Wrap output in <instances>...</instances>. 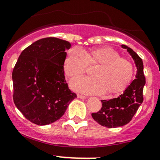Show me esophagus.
Instances as JSON below:
<instances>
[{
  "label": "esophagus",
  "mask_w": 160,
  "mask_h": 160,
  "mask_svg": "<svg viewBox=\"0 0 160 160\" xmlns=\"http://www.w3.org/2000/svg\"><path fill=\"white\" fill-rule=\"evenodd\" d=\"M77 97L78 98H81V99H85V98H87V97L85 95H82V94H78V95H77Z\"/></svg>",
  "instance_id": "34e87169"
}]
</instances>
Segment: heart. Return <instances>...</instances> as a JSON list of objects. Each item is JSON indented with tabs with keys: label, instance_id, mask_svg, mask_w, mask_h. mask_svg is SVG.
<instances>
[{
	"label": "heart",
	"instance_id": "heart-1",
	"mask_svg": "<svg viewBox=\"0 0 160 160\" xmlns=\"http://www.w3.org/2000/svg\"><path fill=\"white\" fill-rule=\"evenodd\" d=\"M89 65H99L94 77H78L71 81L75 91L86 94L119 93L126 88L133 75V66L129 60L120 57L114 49L102 47L85 52L78 46L68 51L64 60V71L69 78L86 72Z\"/></svg>",
	"mask_w": 160,
	"mask_h": 160
}]
</instances>
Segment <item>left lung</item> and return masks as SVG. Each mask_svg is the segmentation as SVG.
<instances>
[{
  "label": "left lung",
  "mask_w": 160,
  "mask_h": 160,
  "mask_svg": "<svg viewBox=\"0 0 160 160\" xmlns=\"http://www.w3.org/2000/svg\"><path fill=\"white\" fill-rule=\"evenodd\" d=\"M121 47L130 53L137 66L136 78L125 89L123 94L110 100H101L102 107L98 112L92 113L96 122L108 128H115L126 125L132 120L139 107L143 101L142 91L146 83L142 60L132 49L125 45Z\"/></svg>",
  "instance_id": "obj_1"
}]
</instances>
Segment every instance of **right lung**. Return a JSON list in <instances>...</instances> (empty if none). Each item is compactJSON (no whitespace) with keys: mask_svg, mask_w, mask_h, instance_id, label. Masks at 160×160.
<instances>
[{"mask_svg":"<svg viewBox=\"0 0 160 160\" xmlns=\"http://www.w3.org/2000/svg\"><path fill=\"white\" fill-rule=\"evenodd\" d=\"M68 41L47 37L36 41L19 56L12 72L15 105L37 125L56 121L77 95L65 79L64 60Z\"/></svg>","mask_w":160,"mask_h":160,"instance_id":"obj_1","label":"right lung"}]
</instances>
